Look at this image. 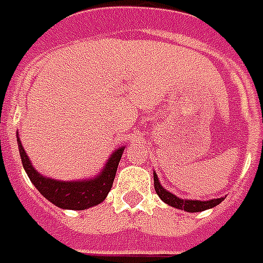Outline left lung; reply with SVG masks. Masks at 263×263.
Wrapping results in <instances>:
<instances>
[{"instance_id": "left-lung-1", "label": "left lung", "mask_w": 263, "mask_h": 263, "mask_svg": "<svg viewBox=\"0 0 263 263\" xmlns=\"http://www.w3.org/2000/svg\"><path fill=\"white\" fill-rule=\"evenodd\" d=\"M154 190H156V193H157L158 197L164 201L165 204L174 206V208H178V210H184V211L187 212L205 211L208 208H212V206L218 205L221 201H224L222 197H221V198H214V200L210 201L181 200V198H178V197H176L174 194H171V193H168L167 190L163 188V185L158 181L157 174H156V173H154Z\"/></svg>"}]
</instances>
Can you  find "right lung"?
<instances>
[{
    "label": "right lung",
    "instance_id": "obj_1",
    "mask_svg": "<svg viewBox=\"0 0 263 263\" xmlns=\"http://www.w3.org/2000/svg\"><path fill=\"white\" fill-rule=\"evenodd\" d=\"M18 139V147L21 154L22 165L27 171L29 180L36 187L41 194L45 197L46 200L51 201L53 205L63 208V210H86L93 205H98L109 194L111 190L115 176H116L117 165L120 163L123 150L124 147L117 148L116 152L111 154L109 161L106 163L105 168L93 180H85V181H58L51 180L46 177L41 176L38 171L35 170L28 158L27 153L22 147L20 137Z\"/></svg>",
    "mask_w": 263,
    "mask_h": 263
}]
</instances>
